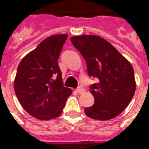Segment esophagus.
<instances>
[{"label": "esophagus", "instance_id": "34e87169", "mask_svg": "<svg viewBox=\"0 0 149 149\" xmlns=\"http://www.w3.org/2000/svg\"><path fill=\"white\" fill-rule=\"evenodd\" d=\"M76 91H77V93H79V94H82V93H84V92L85 91V90H84V88H83L79 87L78 88L76 89Z\"/></svg>", "mask_w": 149, "mask_h": 149}]
</instances>
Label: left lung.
Masks as SVG:
<instances>
[{"mask_svg": "<svg viewBox=\"0 0 149 149\" xmlns=\"http://www.w3.org/2000/svg\"><path fill=\"white\" fill-rule=\"evenodd\" d=\"M70 40L86 61L89 77L99 79L90 87L95 102L84 109L85 114L101 121L114 118L129 105L135 93L133 66L100 36H73Z\"/></svg>", "mask_w": 149, "mask_h": 149, "instance_id": "obj_1", "label": "left lung"}]
</instances>
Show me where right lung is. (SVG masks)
Returning <instances> with one entry per match:
<instances>
[{
	"label": "right lung",
	"mask_w": 149,
	"mask_h": 149,
	"mask_svg": "<svg viewBox=\"0 0 149 149\" xmlns=\"http://www.w3.org/2000/svg\"><path fill=\"white\" fill-rule=\"evenodd\" d=\"M68 35L44 39L19 64L14 82L17 99L25 111L40 120L60 115L72 90L64 87L58 60Z\"/></svg>",
	"instance_id": "add662e5"
}]
</instances>
